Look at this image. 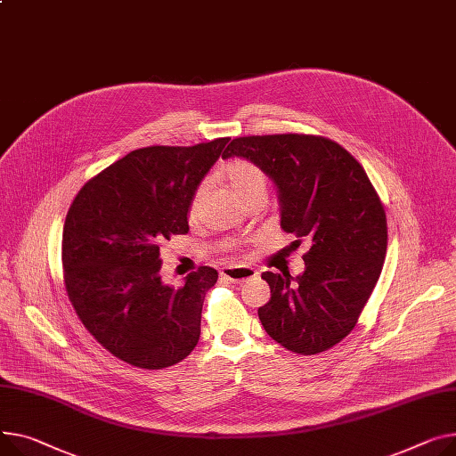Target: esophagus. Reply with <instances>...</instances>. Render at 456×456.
I'll use <instances>...</instances> for the list:
<instances>
[{"label":"esophagus","mask_w":456,"mask_h":456,"mask_svg":"<svg viewBox=\"0 0 456 456\" xmlns=\"http://www.w3.org/2000/svg\"><path fill=\"white\" fill-rule=\"evenodd\" d=\"M220 275L229 282H244L248 279H255L258 271L249 265H229L220 271Z\"/></svg>","instance_id":"obj_1"}]
</instances>
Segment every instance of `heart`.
<instances>
[{"instance_id":"obj_1","label":"heart","mask_w":456,"mask_h":456,"mask_svg":"<svg viewBox=\"0 0 456 456\" xmlns=\"http://www.w3.org/2000/svg\"><path fill=\"white\" fill-rule=\"evenodd\" d=\"M225 177L229 181L231 189L240 198H244L249 192L258 191V189L265 191V175H264V172L255 163H251L248 159H232V161H229L225 165ZM205 189H207V185L200 183L196 187V191L192 192V196H191V201H189V218L191 220H194L198 216L200 203H201V198L205 194Z\"/></svg>"}]
</instances>
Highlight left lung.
<instances>
[{"label":"left lung","instance_id":"left-lung-1","mask_svg":"<svg viewBox=\"0 0 456 456\" xmlns=\"http://www.w3.org/2000/svg\"><path fill=\"white\" fill-rule=\"evenodd\" d=\"M244 158L275 183L281 227L310 241L305 271L262 273L271 288L258 317L284 348L314 355L343 341L381 275L387 216L370 179L348 151L305 134L236 137L224 159Z\"/></svg>","mask_w":456,"mask_h":456}]
</instances>
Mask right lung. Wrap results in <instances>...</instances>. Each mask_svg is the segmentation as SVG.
I'll list each match as a JSON object with an SVG mask.
<instances>
[{
	"mask_svg": "<svg viewBox=\"0 0 456 456\" xmlns=\"http://www.w3.org/2000/svg\"><path fill=\"white\" fill-rule=\"evenodd\" d=\"M229 137L130 151L78 191L62 236L71 305L110 354L161 370L200 341L205 293L218 271L201 265L174 288L161 281L159 246L189 232V201Z\"/></svg>",
	"mask_w": 456,
	"mask_h": 456,
	"instance_id": "obj_1",
	"label": "right lung"
}]
</instances>
